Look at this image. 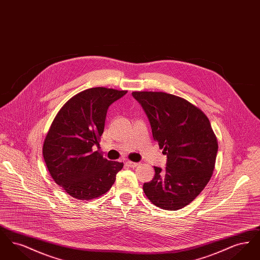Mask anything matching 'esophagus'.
<instances>
[{
  "instance_id": "esophagus-1",
  "label": "esophagus",
  "mask_w": 260,
  "mask_h": 260,
  "mask_svg": "<svg viewBox=\"0 0 260 260\" xmlns=\"http://www.w3.org/2000/svg\"><path fill=\"white\" fill-rule=\"evenodd\" d=\"M139 164L135 162V161H125V166H127L128 168H136Z\"/></svg>"
}]
</instances>
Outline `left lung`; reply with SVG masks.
I'll return each mask as SVG.
<instances>
[{
	"mask_svg": "<svg viewBox=\"0 0 260 260\" xmlns=\"http://www.w3.org/2000/svg\"><path fill=\"white\" fill-rule=\"evenodd\" d=\"M148 117L154 140L167 155L165 170L143 184L152 204L177 210L194 201L210 181L218 150L210 121L186 99L161 91H134Z\"/></svg>",
	"mask_w": 260,
	"mask_h": 260,
	"instance_id": "obj_1",
	"label": "left lung"
}]
</instances>
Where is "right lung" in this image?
Instances as JSON below:
<instances>
[{"label":"right lung","instance_id":"add662e5","mask_svg":"<svg viewBox=\"0 0 260 260\" xmlns=\"http://www.w3.org/2000/svg\"><path fill=\"white\" fill-rule=\"evenodd\" d=\"M126 90L92 87L69 99L55 116L43 146L52 179L71 197L99 198L110 190L123 162L94 151L104 131L109 106Z\"/></svg>","mask_w":260,"mask_h":260}]
</instances>
